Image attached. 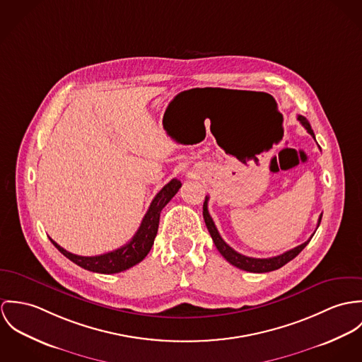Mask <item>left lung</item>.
Segmentation results:
<instances>
[{
	"label": "left lung",
	"mask_w": 362,
	"mask_h": 362,
	"mask_svg": "<svg viewBox=\"0 0 362 362\" xmlns=\"http://www.w3.org/2000/svg\"><path fill=\"white\" fill-rule=\"evenodd\" d=\"M297 119L300 121V123L307 129V132L315 139V134L311 129V124L310 122L307 121L303 115H298ZM208 199L209 197H205L204 201V206H202V215H204V221H205V225H206V229L212 238V240L215 243L218 251L222 254V257L229 262L232 264L233 267L243 269V271H247V272H254V274H264V272H271V271H276L281 268L283 265H286L288 261H291L293 258H296L303 250L304 247L310 243V240L313 239V236L307 241H304L303 244L283 252L281 255H276V257H271V258H252V257H245L240 252L235 251L229 244H226L225 240L221 238L209 212H208ZM322 215L318 219V226L321 223Z\"/></svg>",
	"instance_id": "1"
}]
</instances>
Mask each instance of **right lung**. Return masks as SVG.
Returning a JSON list of instances; mask_svg holds the SVG:
<instances>
[{"instance_id": "add662e5", "label": "right lung", "mask_w": 362, "mask_h": 362, "mask_svg": "<svg viewBox=\"0 0 362 362\" xmlns=\"http://www.w3.org/2000/svg\"><path fill=\"white\" fill-rule=\"evenodd\" d=\"M180 186H182L180 180L172 179L168 185L162 187L160 193L154 197V200L151 201L150 208L144 215L136 235L132 238V240L122 245L118 250H114L111 252H105L101 255H95V257H81L66 251L52 239L49 240L68 259H71L83 269L97 272V274H105V275L123 272L134 267L136 264L141 262L146 258V255L150 252L158 232L162 208L173 199V196L179 192Z\"/></svg>"}]
</instances>
